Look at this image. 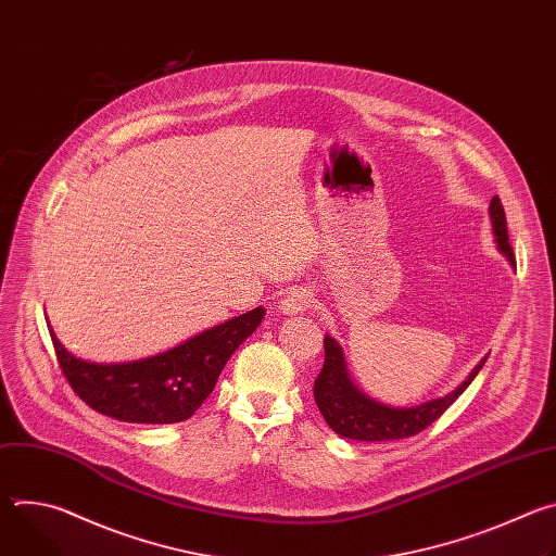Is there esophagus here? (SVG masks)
Returning <instances> with one entry per match:
<instances>
[{
	"mask_svg": "<svg viewBox=\"0 0 556 556\" xmlns=\"http://www.w3.org/2000/svg\"><path fill=\"white\" fill-rule=\"evenodd\" d=\"M312 303V292L309 288H290L283 299L279 301V307L286 312V314H299V312H305Z\"/></svg>",
	"mask_w": 556,
	"mask_h": 556,
	"instance_id": "1",
	"label": "esophagus"
}]
</instances>
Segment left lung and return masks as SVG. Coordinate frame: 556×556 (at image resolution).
<instances>
[{
    "label": "left lung",
    "mask_w": 556,
    "mask_h": 556,
    "mask_svg": "<svg viewBox=\"0 0 556 556\" xmlns=\"http://www.w3.org/2000/svg\"><path fill=\"white\" fill-rule=\"evenodd\" d=\"M491 222H493V232L497 237L500 251L508 257L513 266H517L513 247L508 244L506 213L497 195L491 200ZM324 348H326V361L319 376L314 378V389H312L316 407H319L321 416L326 418V422L334 433L350 440H363V442L401 440V438H412L425 431L459 399L462 391L470 384L475 376L480 374V369L486 363L484 358L478 367L472 369L468 380H464L453 393L444 395V399H438L412 409H393L367 399L365 393H361L352 384L345 369L343 352L332 337L324 339Z\"/></svg>",
    "instance_id": "obj_1"
}]
</instances>
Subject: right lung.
Returning a JSON list of instances; mask_svg holds the SVG:
<instances>
[{
	"mask_svg": "<svg viewBox=\"0 0 556 556\" xmlns=\"http://www.w3.org/2000/svg\"><path fill=\"white\" fill-rule=\"evenodd\" d=\"M255 307L151 358L99 365L74 358L50 332L59 367L74 393L94 412L136 425L191 418L208 399L226 361L262 324Z\"/></svg>",
	"mask_w": 556,
	"mask_h": 556,
	"instance_id": "add662e5",
	"label": "right lung"
}]
</instances>
